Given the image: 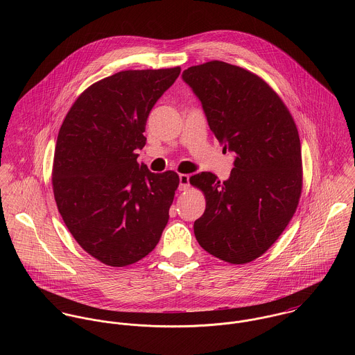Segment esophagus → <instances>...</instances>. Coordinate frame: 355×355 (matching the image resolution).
<instances>
[{"instance_id": "1", "label": "esophagus", "mask_w": 355, "mask_h": 355, "mask_svg": "<svg viewBox=\"0 0 355 355\" xmlns=\"http://www.w3.org/2000/svg\"><path fill=\"white\" fill-rule=\"evenodd\" d=\"M190 186V176L186 173L179 175V190L180 191H186Z\"/></svg>"}]
</instances>
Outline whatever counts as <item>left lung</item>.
Segmentation results:
<instances>
[{
  "mask_svg": "<svg viewBox=\"0 0 355 355\" xmlns=\"http://www.w3.org/2000/svg\"><path fill=\"white\" fill-rule=\"evenodd\" d=\"M182 78L202 103L223 152L235 154L227 180L210 172L190 178L206 198L196 238L225 262L248 263L276 242L297 210L302 191L297 125L280 97L241 67L209 61Z\"/></svg>",
  "mask_w": 355,
  "mask_h": 355,
  "instance_id": "left-lung-1",
  "label": "left lung"
}]
</instances>
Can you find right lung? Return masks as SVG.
I'll list each match as a JSON object with an SVG mask.
<instances>
[{"label": "right lung", "instance_id": "obj_1", "mask_svg": "<svg viewBox=\"0 0 355 355\" xmlns=\"http://www.w3.org/2000/svg\"><path fill=\"white\" fill-rule=\"evenodd\" d=\"M180 67L121 71L92 85L67 113L53 161L58 211L80 248L110 266L157 246L179 186L173 171L138 164L149 113Z\"/></svg>", "mask_w": 355, "mask_h": 355}]
</instances>
